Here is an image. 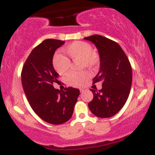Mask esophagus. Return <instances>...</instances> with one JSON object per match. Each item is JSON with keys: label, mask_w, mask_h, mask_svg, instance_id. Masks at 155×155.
<instances>
[{"label": "esophagus", "mask_w": 155, "mask_h": 155, "mask_svg": "<svg viewBox=\"0 0 155 155\" xmlns=\"http://www.w3.org/2000/svg\"><path fill=\"white\" fill-rule=\"evenodd\" d=\"M84 91V89H80V92H83Z\"/></svg>", "instance_id": "1"}]
</instances>
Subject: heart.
Returning <instances> with one entry per match:
<instances>
[{
  "label": "heart",
  "mask_w": 155,
  "mask_h": 155,
  "mask_svg": "<svg viewBox=\"0 0 155 155\" xmlns=\"http://www.w3.org/2000/svg\"><path fill=\"white\" fill-rule=\"evenodd\" d=\"M65 52L74 61L81 60V67L88 69H95L99 64V56L95 51H92V47L90 44L84 41H75L71 44L65 49ZM53 65L56 71L60 74H64L71 68V61L67 57L58 54L53 59ZM90 77L87 71H71L65 76V80L68 84L74 87L84 86Z\"/></svg>",
  "instance_id": "heart-1"
}]
</instances>
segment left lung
I'll use <instances>...</instances> for the list:
<instances>
[{
	"mask_svg": "<svg viewBox=\"0 0 155 155\" xmlns=\"http://www.w3.org/2000/svg\"><path fill=\"white\" fill-rule=\"evenodd\" d=\"M97 49L100 70L93 83L103 82L101 90L91 89L93 99L88 104L91 112L101 118H107L120 111L127 101L132 84V68L125 53L117 42L100 35L84 38Z\"/></svg>",
	"mask_w": 155,
	"mask_h": 155,
	"instance_id": "8db88e82",
	"label": "left lung"
}]
</instances>
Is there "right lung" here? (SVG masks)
Here are the masks:
<instances>
[{"mask_svg": "<svg viewBox=\"0 0 155 155\" xmlns=\"http://www.w3.org/2000/svg\"><path fill=\"white\" fill-rule=\"evenodd\" d=\"M64 41L46 39L34 48L22 68V84L31 108L44 121L60 124L71 118L80 92L68 87L64 91L55 89L59 74L53 67V56Z\"/></svg>", "mask_w": 155, "mask_h": 155, "instance_id": "right-lung-1", "label": "right lung"}]
</instances>
